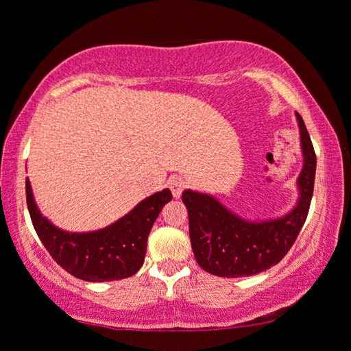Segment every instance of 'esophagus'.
I'll return each mask as SVG.
<instances>
[{
    "label": "esophagus",
    "mask_w": 351,
    "mask_h": 351,
    "mask_svg": "<svg viewBox=\"0 0 351 351\" xmlns=\"http://www.w3.org/2000/svg\"><path fill=\"white\" fill-rule=\"evenodd\" d=\"M167 185H169V189L172 191V196H174V198H180L182 191H184V189L186 186L185 180L179 176H172L171 179L167 180Z\"/></svg>",
    "instance_id": "34e87169"
}]
</instances>
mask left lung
Listing matches in <instances>:
<instances>
[{
  "label": "left lung",
  "instance_id": "1",
  "mask_svg": "<svg viewBox=\"0 0 351 351\" xmlns=\"http://www.w3.org/2000/svg\"><path fill=\"white\" fill-rule=\"evenodd\" d=\"M300 129L304 167L297 179L299 201L280 219L249 222L233 214L214 196L185 190L182 201L189 210L190 241L198 265L222 278L251 276L276 265L299 237L308 215L315 186L316 155L304 119Z\"/></svg>",
  "mask_w": 351,
  "mask_h": 351
}]
</instances>
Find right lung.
Wrapping results in <instances>:
<instances>
[{
    "instance_id": "obj_1",
    "label": "right lung",
    "mask_w": 351,
    "mask_h": 351,
    "mask_svg": "<svg viewBox=\"0 0 351 351\" xmlns=\"http://www.w3.org/2000/svg\"><path fill=\"white\" fill-rule=\"evenodd\" d=\"M27 206L41 243L59 265L83 281L123 280L141 270L147 239L162 206L172 199L169 189L148 196L131 213L102 230L70 233L57 228L40 213L30 180H25Z\"/></svg>"
}]
</instances>
